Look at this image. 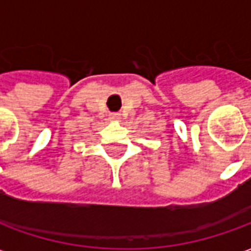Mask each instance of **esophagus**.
Listing matches in <instances>:
<instances>
[{"label":"esophagus","mask_w":251,"mask_h":251,"mask_svg":"<svg viewBox=\"0 0 251 251\" xmlns=\"http://www.w3.org/2000/svg\"><path fill=\"white\" fill-rule=\"evenodd\" d=\"M109 118L111 121H120L121 118V114L120 113H110L109 114Z\"/></svg>","instance_id":"1"}]
</instances>
